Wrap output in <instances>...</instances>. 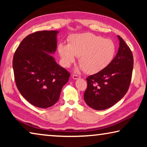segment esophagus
I'll return each mask as SVG.
<instances>
[{
    "instance_id": "34e87169",
    "label": "esophagus",
    "mask_w": 147,
    "mask_h": 147,
    "mask_svg": "<svg viewBox=\"0 0 147 147\" xmlns=\"http://www.w3.org/2000/svg\"><path fill=\"white\" fill-rule=\"evenodd\" d=\"M72 78H73L74 80H77V79H80L81 77L78 75H76V74H73V76H72Z\"/></svg>"
}]
</instances>
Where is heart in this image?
I'll use <instances>...</instances> for the list:
<instances>
[{
    "mask_svg": "<svg viewBox=\"0 0 147 147\" xmlns=\"http://www.w3.org/2000/svg\"><path fill=\"white\" fill-rule=\"evenodd\" d=\"M68 41V45L61 43L58 46L65 67H69L75 61L76 57H79L80 69L87 74H96L106 69L115 56L116 47L113 42L94 34L72 35Z\"/></svg>",
    "mask_w": 147,
    "mask_h": 147,
    "instance_id": "b5f03b06",
    "label": "heart"
}]
</instances>
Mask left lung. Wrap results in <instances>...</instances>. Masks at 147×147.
I'll list each match as a JSON object with an SVG mask.
<instances>
[{
    "instance_id": "1",
    "label": "left lung",
    "mask_w": 147,
    "mask_h": 147,
    "mask_svg": "<svg viewBox=\"0 0 147 147\" xmlns=\"http://www.w3.org/2000/svg\"><path fill=\"white\" fill-rule=\"evenodd\" d=\"M119 48L111 63L98 73L86 78L84 100L96 110L110 108L125 95L131 82L134 58L130 49L118 36Z\"/></svg>"
}]
</instances>
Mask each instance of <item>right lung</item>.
I'll return each instance as SVG.
<instances>
[{"mask_svg":"<svg viewBox=\"0 0 147 147\" xmlns=\"http://www.w3.org/2000/svg\"><path fill=\"white\" fill-rule=\"evenodd\" d=\"M58 33L44 30L30 34L13 55L17 88L28 102L38 108H47L55 104L71 75L50 54L56 52Z\"/></svg>","mask_w":147,"mask_h":147,"instance_id":"add662e5","label":"right lung"}]
</instances>
